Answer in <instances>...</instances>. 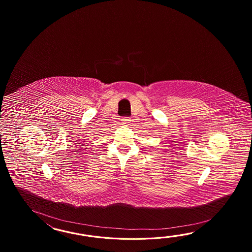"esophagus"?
<instances>
[{"label": "esophagus", "instance_id": "obj_1", "mask_svg": "<svg viewBox=\"0 0 252 252\" xmlns=\"http://www.w3.org/2000/svg\"><path fill=\"white\" fill-rule=\"evenodd\" d=\"M129 117H124V118H122V122L124 123V124H127L129 123Z\"/></svg>", "mask_w": 252, "mask_h": 252}]
</instances>
